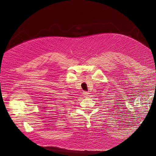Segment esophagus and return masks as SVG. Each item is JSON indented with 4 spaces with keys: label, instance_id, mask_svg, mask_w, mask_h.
<instances>
[{
    "label": "esophagus",
    "instance_id": "esophagus-1",
    "mask_svg": "<svg viewBox=\"0 0 156 156\" xmlns=\"http://www.w3.org/2000/svg\"><path fill=\"white\" fill-rule=\"evenodd\" d=\"M89 94H90V93H89L88 92H84L83 93L84 97H87V96H89Z\"/></svg>",
    "mask_w": 156,
    "mask_h": 156
}]
</instances>
